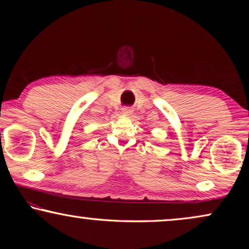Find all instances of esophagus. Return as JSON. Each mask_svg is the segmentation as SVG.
Here are the masks:
<instances>
[{
	"label": "esophagus",
	"instance_id": "34e87169",
	"mask_svg": "<svg viewBox=\"0 0 249 249\" xmlns=\"http://www.w3.org/2000/svg\"><path fill=\"white\" fill-rule=\"evenodd\" d=\"M121 113H122V115H124V116H130V115H131V113H132V110H131V109H130V108L127 107V108L122 109Z\"/></svg>",
	"mask_w": 249,
	"mask_h": 249
}]
</instances>
